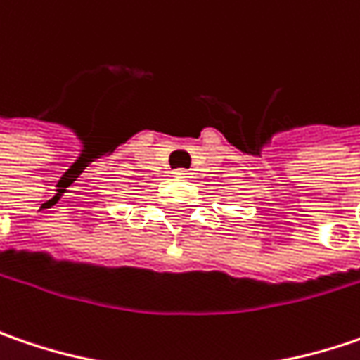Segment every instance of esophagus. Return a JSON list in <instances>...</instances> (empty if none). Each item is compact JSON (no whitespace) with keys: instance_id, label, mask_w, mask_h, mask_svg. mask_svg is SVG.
Returning a JSON list of instances; mask_svg holds the SVG:
<instances>
[{"instance_id":"34e87169","label":"esophagus","mask_w":360,"mask_h":360,"mask_svg":"<svg viewBox=\"0 0 360 360\" xmlns=\"http://www.w3.org/2000/svg\"><path fill=\"white\" fill-rule=\"evenodd\" d=\"M174 176L176 178H192V174L188 170H182V168L180 170H174Z\"/></svg>"}]
</instances>
